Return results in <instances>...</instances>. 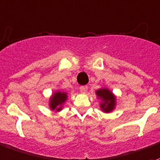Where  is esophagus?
I'll return each instance as SVG.
<instances>
[{
	"label": "esophagus",
	"instance_id": "esophagus-1",
	"mask_svg": "<svg viewBox=\"0 0 160 160\" xmlns=\"http://www.w3.org/2000/svg\"><path fill=\"white\" fill-rule=\"evenodd\" d=\"M88 91V87L87 86H81L80 87V92L82 93H86Z\"/></svg>",
	"mask_w": 160,
	"mask_h": 160
}]
</instances>
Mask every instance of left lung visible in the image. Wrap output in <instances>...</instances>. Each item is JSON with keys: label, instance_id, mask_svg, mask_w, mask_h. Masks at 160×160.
I'll use <instances>...</instances> for the list:
<instances>
[{"label": "left lung", "instance_id": "left-lung-1", "mask_svg": "<svg viewBox=\"0 0 160 160\" xmlns=\"http://www.w3.org/2000/svg\"><path fill=\"white\" fill-rule=\"evenodd\" d=\"M97 98L100 100L99 107L104 113H110L116 109V96L107 88H101L95 91Z\"/></svg>", "mask_w": 160, "mask_h": 160}]
</instances>
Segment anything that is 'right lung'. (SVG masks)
Listing matches in <instances>:
<instances>
[{"label":"right lung","instance_id":"1","mask_svg":"<svg viewBox=\"0 0 160 160\" xmlns=\"http://www.w3.org/2000/svg\"><path fill=\"white\" fill-rule=\"evenodd\" d=\"M67 92H62L60 90H56L52 93L49 98V107L52 111L60 112L63 109L65 102L67 100Z\"/></svg>","mask_w":160,"mask_h":160}]
</instances>
